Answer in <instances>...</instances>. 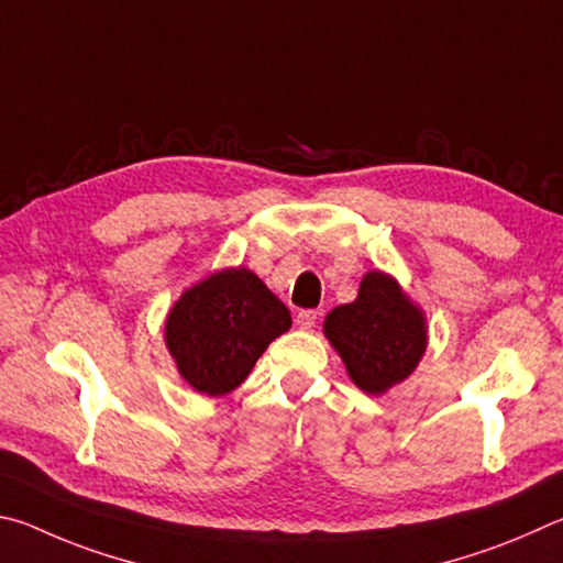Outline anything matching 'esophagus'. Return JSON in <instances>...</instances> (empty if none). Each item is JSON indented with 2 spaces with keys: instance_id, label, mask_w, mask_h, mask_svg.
<instances>
[{
  "instance_id": "esophagus-1",
  "label": "esophagus",
  "mask_w": 563,
  "mask_h": 563,
  "mask_svg": "<svg viewBox=\"0 0 563 563\" xmlns=\"http://www.w3.org/2000/svg\"><path fill=\"white\" fill-rule=\"evenodd\" d=\"M317 321H319V311L317 309H303V311H299L297 313V327L299 329H313L317 327Z\"/></svg>"
}]
</instances>
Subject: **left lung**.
<instances>
[{
  "label": "left lung",
  "instance_id": "left-lung-1",
  "mask_svg": "<svg viewBox=\"0 0 563 563\" xmlns=\"http://www.w3.org/2000/svg\"><path fill=\"white\" fill-rule=\"evenodd\" d=\"M323 333L349 368L351 380L371 396L406 380L426 353V317L390 276L368 272L358 299L333 309Z\"/></svg>",
  "mask_w": 563,
  "mask_h": 563
}]
</instances>
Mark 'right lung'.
I'll use <instances>...</instances> for the list:
<instances>
[{"mask_svg":"<svg viewBox=\"0 0 563 563\" xmlns=\"http://www.w3.org/2000/svg\"><path fill=\"white\" fill-rule=\"evenodd\" d=\"M291 313L250 269H224L187 289L165 323L180 376L197 393L224 396L250 376Z\"/></svg>","mask_w":563,"mask_h":563,"instance_id":"obj_1","label":"right lung"}]
</instances>
